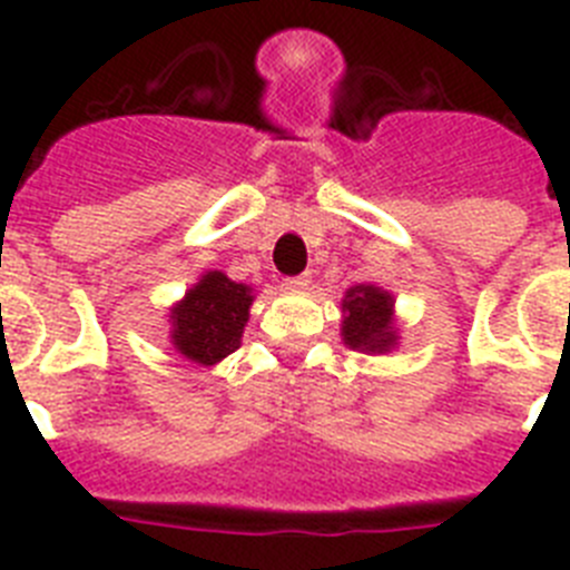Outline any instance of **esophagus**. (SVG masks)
<instances>
[{"mask_svg": "<svg viewBox=\"0 0 570 570\" xmlns=\"http://www.w3.org/2000/svg\"><path fill=\"white\" fill-rule=\"evenodd\" d=\"M307 285H311V276H307V274L291 276V279H285V291H307Z\"/></svg>", "mask_w": 570, "mask_h": 570, "instance_id": "1", "label": "esophagus"}]
</instances>
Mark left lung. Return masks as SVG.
Segmentation results:
<instances>
[{"label": "left lung", "mask_w": 570, "mask_h": 570, "mask_svg": "<svg viewBox=\"0 0 570 570\" xmlns=\"http://www.w3.org/2000/svg\"><path fill=\"white\" fill-rule=\"evenodd\" d=\"M342 342L364 356H387L399 347L395 296L373 282L353 285L342 299Z\"/></svg>", "instance_id": "obj_1"}]
</instances>
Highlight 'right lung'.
I'll return each instance as SVG.
<instances>
[{"instance_id":"1","label":"right lung","mask_w":570,"mask_h":570,"mask_svg":"<svg viewBox=\"0 0 570 570\" xmlns=\"http://www.w3.org/2000/svg\"><path fill=\"white\" fill-rule=\"evenodd\" d=\"M254 288L223 271H203L183 299L169 307V342L186 362L214 367L243 342Z\"/></svg>"}]
</instances>
